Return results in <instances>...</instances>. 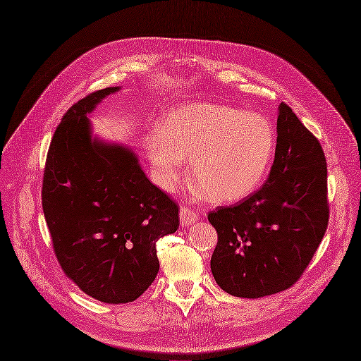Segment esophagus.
I'll return each instance as SVG.
<instances>
[{"label":"esophagus","instance_id":"obj_1","mask_svg":"<svg viewBox=\"0 0 361 361\" xmlns=\"http://www.w3.org/2000/svg\"><path fill=\"white\" fill-rule=\"evenodd\" d=\"M197 220H199V214L196 211H193L189 207H181V209H180V224L183 226V228L196 223Z\"/></svg>","mask_w":361,"mask_h":361}]
</instances>
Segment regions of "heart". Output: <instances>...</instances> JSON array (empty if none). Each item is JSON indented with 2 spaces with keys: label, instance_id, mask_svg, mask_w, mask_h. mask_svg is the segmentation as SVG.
Returning <instances> with one entry per match:
<instances>
[{
  "label": "heart",
  "instance_id": "1",
  "mask_svg": "<svg viewBox=\"0 0 361 361\" xmlns=\"http://www.w3.org/2000/svg\"><path fill=\"white\" fill-rule=\"evenodd\" d=\"M160 188L181 181L184 157L192 178L212 202H235L255 192L271 166L275 133L268 120L223 104H184L168 110L145 137Z\"/></svg>",
  "mask_w": 361,
  "mask_h": 361
}]
</instances>
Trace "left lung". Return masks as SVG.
Listing matches in <instances>:
<instances>
[{
  "label": "left lung",
  "instance_id": "left-lung-1",
  "mask_svg": "<svg viewBox=\"0 0 361 361\" xmlns=\"http://www.w3.org/2000/svg\"><path fill=\"white\" fill-rule=\"evenodd\" d=\"M276 149L269 178L243 201L217 207L211 272L226 293L257 299L295 284L329 224L323 147L284 102L278 106Z\"/></svg>",
  "mask_w": 361,
  "mask_h": 361
}]
</instances>
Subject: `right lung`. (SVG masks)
<instances>
[{
    "label": "right lung",
    "instance_id": "add662e5",
    "mask_svg": "<svg viewBox=\"0 0 361 361\" xmlns=\"http://www.w3.org/2000/svg\"><path fill=\"white\" fill-rule=\"evenodd\" d=\"M120 87L89 93L53 133L43 176V212L62 271L87 296L128 303L159 272L156 243L178 229V207L120 144L90 135L87 114Z\"/></svg>",
    "mask_w": 361,
    "mask_h": 361
}]
</instances>
